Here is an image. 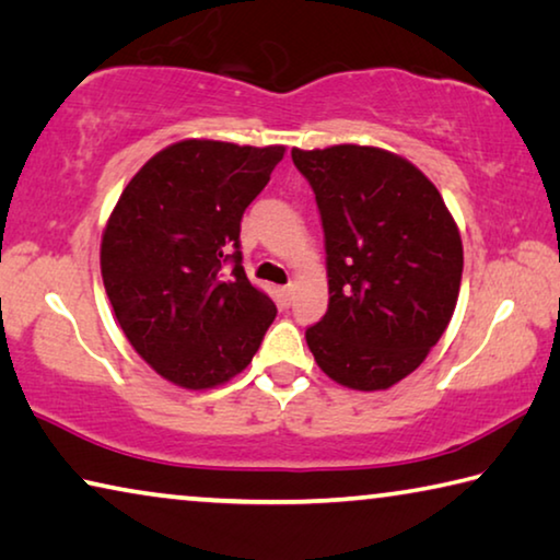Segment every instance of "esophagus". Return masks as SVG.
Masks as SVG:
<instances>
[{
	"label": "esophagus",
	"mask_w": 560,
	"mask_h": 560,
	"mask_svg": "<svg viewBox=\"0 0 560 560\" xmlns=\"http://www.w3.org/2000/svg\"><path fill=\"white\" fill-rule=\"evenodd\" d=\"M292 295H295V285H285L280 288V298H282V305H290Z\"/></svg>",
	"instance_id": "obj_1"
}]
</instances>
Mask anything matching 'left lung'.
Here are the masks:
<instances>
[{"instance_id":"1","label":"left lung","mask_w":560,"mask_h":560,"mask_svg":"<svg viewBox=\"0 0 560 560\" xmlns=\"http://www.w3.org/2000/svg\"><path fill=\"white\" fill-rule=\"evenodd\" d=\"M325 233L329 302L305 329L327 377L387 389L424 362L459 298L464 250L424 173L370 145L292 149Z\"/></svg>"}]
</instances>
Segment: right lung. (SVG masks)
Returning <instances> with one entry per match:
<instances>
[{
    "label": "right lung",
    "mask_w": 560,
    "mask_h": 560,
    "mask_svg": "<svg viewBox=\"0 0 560 560\" xmlns=\"http://www.w3.org/2000/svg\"><path fill=\"white\" fill-rule=\"evenodd\" d=\"M285 149L180 141L124 188L101 241V275L128 342L186 389L250 364L275 302L243 270L241 220Z\"/></svg>",
    "instance_id": "1"
}]
</instances>
